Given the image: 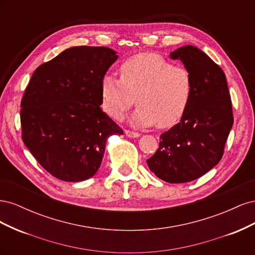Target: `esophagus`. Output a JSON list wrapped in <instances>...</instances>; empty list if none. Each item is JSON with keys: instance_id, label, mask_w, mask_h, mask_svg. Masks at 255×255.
I'll return each mask as SVG.
<instances>
[{"instance_id": "esophagus-1", "label": "esophagus", "mask_w": 255, "mask_h": 255, "mask_svg": "<svg viewBox=\"0 0 255 255\" xmlns=\"http://www.w3.org/2000/svg\"><path fill=\"white\" fill-rule=\"evenodd\" d=\"M125 133H126V135H127L128 137H129V138H137V137L140 136L139 133L133 132V130H129V129H126Z\"/></svg>"}]
</instances>
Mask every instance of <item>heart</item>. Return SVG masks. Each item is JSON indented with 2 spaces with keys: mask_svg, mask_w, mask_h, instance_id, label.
<instances>
[{
  "mask_svg": "<svg viewBox=\"0 0 255 255\" xmlns=\"http://www.w3.org/2000/svg\"><path fill=\"white\" fill-rule=\"evenodd\" d=\"M120 79L106 74L101 84L102 105L120 120L137 103L132 122L138 127L169 128L186 113L194 95L189 69L175 66L156 53H140L120 66Z\"/></svg>",
  "mask_w": 255,
  "mask_h": 255,
  "instance_id": "obj_1",
  "label": "heart"
}]
</instances>
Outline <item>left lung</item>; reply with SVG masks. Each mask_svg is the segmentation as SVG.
<instances>
[{"mask_svg": "<svg viewBox=\"0 0 255 255\" xmlns=\"http://www.w3.org/2000/svg\"><path fill=\"white\" fill-rule=\"evenodd\" d=\"M194 76V95L186 113L159 137V146L146 159L150 170L168 183H186L217 165L233 126L226 74L204 52L185 45L170 53Z\"/></svg>", "mask_w": 255, "mask_h": 255, "instance_id": "left-lung-1", "label": "left lung"}]
</instances>
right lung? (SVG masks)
<instances>
[{
    "label": "right lung",
    "instance_id": "add662e5",
    "mask_svg": "<svg viewBox=\"0 0 255 255\" xmlns=\"http://www.w3.org/2000/svg\"><path fill=\"white\" fill-rule=\"evenodd\" d=\"M117 58L106 47H74L40 65L29 80L21 100L22 140L58 180L94 176L107 138L123 134L100 109L102 80Z\"/></svg>",
    "mask_w": 255,
    "mask_h": 255
}]
</instances>
